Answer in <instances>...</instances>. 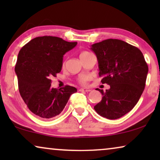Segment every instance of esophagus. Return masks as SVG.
<instances>
[{
	"label": "esophagus",
	"mask_w": 160,
	"mask_h": 160,
	"mask_svg": "<svg viewBox=\"0 0 160 160\" xmlns=\"http://www.w3.org/2000/svg\"><path fill=\"white\" fill-rule=\"evenodd\" d=\"M80 91L87 92H90V91H91V89H89V88H81V89H80Z\"/></svg>",
	"instance_id": "esophagus-1"
}]
</instances>
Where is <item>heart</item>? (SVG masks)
<instances>
[{
    "label": "heart",
    "instance_id": "heart-1",
    "mask_svg": "<svg viewBox=\"0 0 160 160\" xmlns=\"http://www.w3.org/2000/svg\"><path fill=\"white\" fill-rule=\"evenodd\" d=\"M87 53H89V52H83L80 54V56L84 55V54H86ZM89 79H90V76L89 75H86V74H83V75L80 76V77L78 78V81H79V82L82 83V84H86Z\"/></svg>",
    "mask_w": 160,
    "mask_h": 160
}]
</instances>
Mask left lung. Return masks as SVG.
Wrapping results in <instances>:
<instances>
[{
    "label": "left lung",
    "mask_w": 160,
    "mask_h": 160,
    "mask_svg": "<svg viewBox=\"0 0 160 160\" xmlns=\"http://www.w3.org/2000/svg\"><path fill=\"white\" fill-rule=\"evenodd\" d=\"M90 49L98 61L102 84L110 89L101 92V101L94 106L96 112L108 119H117L132 110L145 88L148 68L137 47L119 39L94 43Z\"/></svg>",
    "instance_id": "1"
}]
</instances>
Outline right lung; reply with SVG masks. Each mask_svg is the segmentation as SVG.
<instances>
[{
  "mask_svg": "<svg viewBox=\"0 0 160 160\" xmlns=\"http://www.w3.org/2000/svg\"><path fill=\"white\" fill-rule=\"evenodd\" d=\"M77 42H68L55 36L32 39L19 51L15 66L19 93L30 111L43 119L60 114L70 96L77 92L66 85L52 88L50 78L62 69L63 55Z\"/></svg>",
  "mask_w": 160,
  "mask_h": 160,
  "instance_id": "right-lung-1",
  "label": "right lung"
}]
</instances>
